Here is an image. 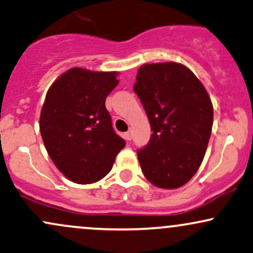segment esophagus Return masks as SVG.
<instances>
[{
  "label": "esophagus",
  "mask_w": 253,
  "mask_h": 253,
  "mask_svg": "<svg viewBox=\"0 0 253 253\" xmlns=\"http://www.w3.org/2000/svg\"><path fill=\"white\" fill-rule=\"evenodd\" d=\"M125 138H126L127 140H130V139H132V132H130V130H128V132L125 133Z\"/></svg>",
  "instance_id": "1"
}]
</instances>
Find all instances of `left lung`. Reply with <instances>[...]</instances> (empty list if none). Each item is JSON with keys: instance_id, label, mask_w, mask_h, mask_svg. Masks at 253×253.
<instances>
[{"instance_id": "obj_1", "label": "left lung", "mask_w": 253, "mask_h": 253, "mask_svg": "<svg viewBox=\"0 0 253 253\" xmlns=\"http://www.w3.org/2000/svg\"><path fill=\"white\" fill-rule=\"evenodd\" d=\"M133 86L149 118L151 139L138 151L144 176L162 189L182 187L201 165L213 126L207 90L179 63L144 64Z\"/></svg>"}]
</instances>
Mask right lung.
Instances as JSON below:
<instances>
[{"instance_id": "add662e5", "label": "right lung", "mask_w": 253, "mask_h": 253, "mask_svg": "<svg viewBox=\"0 0 253 253\" xmlns=\"http://www.w3.org/2000/svg\"><path fill=\"white\" fill-rule=\"evenodd\" d=\"M118 74L74 68L46 94L39 124L43 145L58 170L77 184L103 178L126 145L104 104L118 85Z\"/></svg>"}]
</instances>
